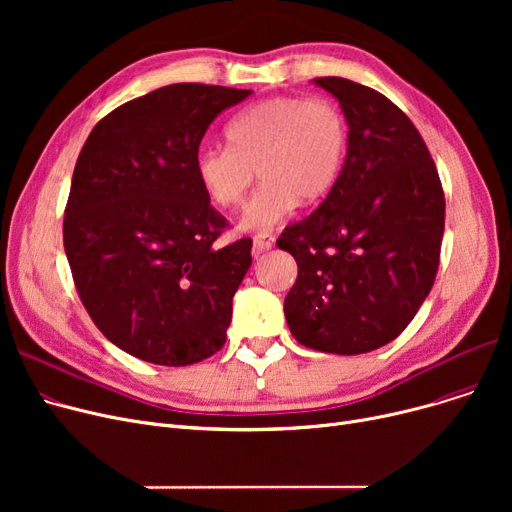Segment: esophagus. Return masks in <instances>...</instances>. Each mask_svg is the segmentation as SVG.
<instances>
[{"mask_svg":"<svg viewBox=\"0 0 512 512\" xmlns=\"http://www.w3.org/2000/svg\"><path fill=\"white\" fill-rule=\"evenodd\" d=\"M274 242H276V238H274V234H270V232H259V234H255V236H253V253L259 255V253L270 251V249L274 247Z\"/></svg>","mask_w":512,"mask_h":512,"instance_id":"1","label":"esophagus"}]
</instances>
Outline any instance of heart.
I'll return each instance as SVG.
<instances>
[{
	"label": "heart",
	"mask_w": 512,
	"mask_h": 512,
	"mask_svg": "<svg viewBox=\"0 0 512 512\" xmlns=\"http://www.w3.org/2000/svg\"><path fill=\"white\" fill-rule=\"evenodd\" d=\"M228 147H203L195 176L218 207L245 199L257 172L263 178L242 209L240 226L274 228L303 203H317L336 186L351 130L340 105L328 97L276 95L236 114L226 126Z\"/></svg>",
	"instance_id": "b5f03b06"
}]
</instances>
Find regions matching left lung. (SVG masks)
Returning a JSON list of instances; mask_svg holds the SVG:
<instances>
[{
    "mask_svg": "<svg viewBox=\"0 0 512 512\" xmlns=\"http://www.w3.org/2000/svg\"><path fill=\"white\" fill-rule=\"evenodd\" d=\"M315 83L338 99L351 141L330 195L278 238L299 265L284 315L307 348L361 355L400 336L432 290L446 201L427 145L398 105L348 78Z\"/></svg>",
    "mask_w": 512,
    "mask_h": 512,
    "instance_id": "left-lung-1",
    "label": "left lung"
}]
</instances>
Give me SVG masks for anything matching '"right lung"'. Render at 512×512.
<instances>
[{"label":"right lung","instance_id":"add662e5","mask_svg":"<svg viewBox=\"0 0 512 512\" xmlns=\"http://www.w3.org/2000/svg\"><path fill=\"white\" fill-rule=\"evenodd\" d=\"M251 91L178 83L122 103L91 130L64 211V249L101 334L147 363L184 367L220 351L251 238L230 226L195 176L209 124Z\"/></svg>","mask_w":512,"mask_h":512}]
</instances>
